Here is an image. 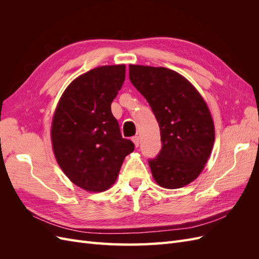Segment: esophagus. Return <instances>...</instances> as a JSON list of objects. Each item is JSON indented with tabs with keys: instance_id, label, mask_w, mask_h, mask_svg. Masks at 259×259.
I'll return each instance as SVG.
<instances>
[{
	"instance_id": "1",
	"label": "esophagus",
	"mask_w": 259,
	"mask_h": 259,
	"mask_svg": "<svg viewBox=\"0 0 259 259\" xmlns=\"http://www.w3.org/2000/svg\"><path fill=\"white\" fill-rule=\"evenodd\" d=\"M132 140H133V143L135 144V146L136 147H138L139 146V136H134L132 138Z\"/></svg>"
}]
</instances>
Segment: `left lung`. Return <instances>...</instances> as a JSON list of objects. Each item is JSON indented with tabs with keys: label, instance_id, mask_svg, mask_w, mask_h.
Returning <instances> with one entry per match:
<instances>
[{
	"label": "left lung",
	"instance_id": "obj_1",
	"mask_svg": "<svg viewBox=\"0 0 259 259\" xmlns=\"http://www.w3.org/2000/svg\"><path fill=\"white\" fill-rule=\"evenodd\" d=\"M130 80L160 126L162 148L148 161L154 180L166 189L190 184L204 168L215 140L204 99L189 81L167 68L131 65Z\"/></svg>",
	"mask_w": 259,
	"mask_h": 259
}]
</instances>
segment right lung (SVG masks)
I'll use <instances>...</instances> for the list:
<instances>
[{
  "mask_svg": "<svg viewBox=\"0 0 259 259\" xmlns=\"http://www.w3.org/2000/svg\"><path fill=\"white\" fill-rule=\"evenodd\" d=\"M125 80V66H103L71 82L52 123L53 150L62 171L88 191L110 188L134 144L122 137L111 103Z\"/></svg>",
  "mask_w": 259,
  "mask_h": 259,
  "instance_id": "obj_1",
  "label": "right lung"
}]
</instances>
